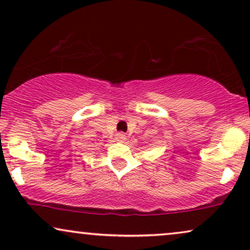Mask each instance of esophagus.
Returning a JSON list of instances; mask_svg holds the SVG:
<instances>
[{
    "label": "esophagus",
    "mask_w": 250,
    "mask_h": 250,
    "mask_svg": "<svg viewBox=\"0 0 250 250\" xmlns=\"http://www.w3.org/2000/svg\"><path fill=\"white\" fill-rule=\"evenodd\" d=\"M117 140H118V141H124V140H125V135L124 134H123V133H118V134H117Z\"/></svg>",
    "instance_id": "obj_1"
}]
</instances>
